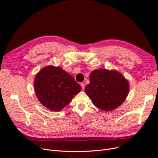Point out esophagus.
<instances>
[{"label": "esophagus", "mask_w": 158, "mask_h": 158, "mask_svg": "<svg viewBox=\"0 0 158 158\" xmlns=\"http://www.w3.org/2000/svg\"><path fill=\"white\" fill-rule=\"evenodd\" d=\"M80 85H81V87H82V89H84V88H85V84L84 83H81L80 84Z\"/></svg>", "instance_id": "obj_1"}]
</instances>
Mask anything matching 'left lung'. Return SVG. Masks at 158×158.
Segmentation results:
<instances>
[{
	"label": "left lung",
	"instance_id": "left-lung-1",
	"mask_svg": "<svg viewBox=\"0 0 158 158\" xmlns=\"http://www.w3.org/2000/svg\"><path fill=\"white\" fill-rule=\"evenodd\" d=\"M89 81L85 92L94 106L103 111H111L118 107L128 94V80L116 70H94L90 73Z\"/></svg>",
	"mask_w": 158,
	"mask_h": 158
}]
</instances>
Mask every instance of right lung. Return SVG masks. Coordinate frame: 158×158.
Listing matches in <instances>:
<instances>
[{
    "instance_id": "right-lung-1",
    "label": "right lung",
    "mask_w": 158,
    "mask_h": 158,
    "mask_svg": "<svg viewBox=\"0 0 158 158\" xmlns=\"http://www.w3.org/2000/svg\"><path fill=\"white\" fill-rule=\"evenodd\" d=\"M34 88L40 102L52 111H59L82 89L74 78L59 66L49 65L38 72Z\"/></svg>"
}]
</instances>
